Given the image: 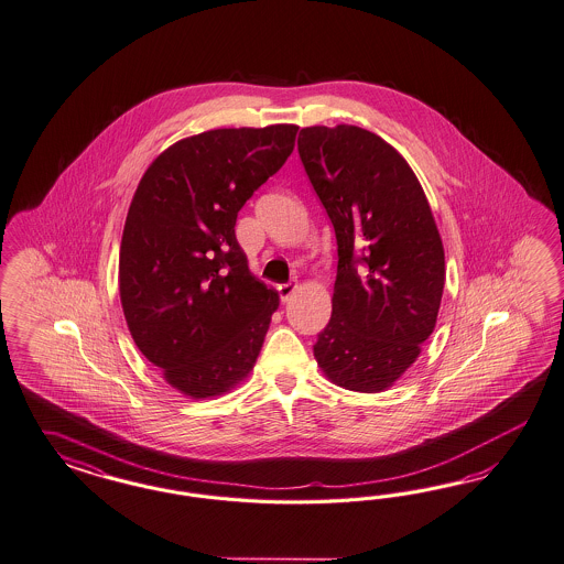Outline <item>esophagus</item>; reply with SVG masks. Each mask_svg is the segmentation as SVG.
<instances>
[{
    "mask_svg": "<svg viewBox=\"0 0 564 564\" xmlns=\"http://www.w3.org/2000/svg\"><path fill=\"white\" fill-rule=\"evenodd\" d=\"M295 290H297V283L293 281V283H283V285H279V295H281V300L283 302H290L291 295L295 293Z\"/></svg>",
    "mask_w": 564,
    "mask_h": 564,
    "instance_id": "34e87169",
    "label": "esophagus"
}]
</instances>
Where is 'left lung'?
Returning a JSON list of instances; mask_svg holds the SVG:
<instances>
[{
	"mask_svg": "<svg viewBox=\"0 0 564 564\" xmlns=\"http://www.w3.org/2000/svg\"><path fill=\"white\" fill-rule=\"evenodd\" d=\"M297 151L339 246L314 358L337 387L387 391L420 358L441 310L446 269L432 208L403 154L370 130L302 128Z\"/></svg>",
	"mask_w": 564,
	"mask_h": 564,
	"instance_id": "8db88e82",
	"label": "left lung"
}]
</instances>
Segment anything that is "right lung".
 Here are the masks:
<instances>
[{
    "mask_svg": "<svg viewBox=\"0 0 564 564\" xmlns=\"http://www.w3.org/2000/svg\"><path fill=\"white\" fill-rule=\"evenodd\" d=\"M295 123L182 138L138 184L120 246V300L142 356L189 399L234 391L257 364L279 293L250 273L239 208L295 147Z\"/></svg>",
    "mask_w": 564,
    "mask_h": 564,
    "instance_id": "1",
    "label": "right lung"
}]
</instances>
